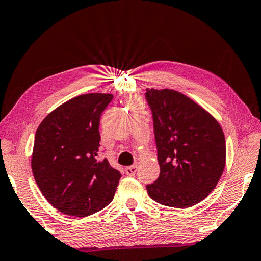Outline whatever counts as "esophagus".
<instances>
[{"label": "esophagus", "instance_id": "esophagus-1", "mask_svg": "<svg viewBox=\"0 0 261 261\" xmlns=\"http://www.w3.org/2000/svg\"><path fill=\"white\" fill-rule=\"evenodd\" d=\"M136 170H138V167L136 166H129L126 168V174L128 176H134L135 173H136Z\"/></svg>", "mask_w": 261, "mask_h": 261}]
</instances>
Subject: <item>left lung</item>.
<instances>
[{
	"label": "left lung",
	"mask_w": 261,
	"mask_h": 261,
	"mask_svg": "<svg viewBox=\"0 0 261 261\" xmlns=\"http://www.w3.org/2000/svg\"><path fill=\"white\" fill-rule=\"evenodd\" d=\"M161 174L148 195L165 206L187 208L216 188L226 166V140L217 119L173 89H147Z\"/></svg>",
	"instance_id": "left-lung-1"
}]
</instances>
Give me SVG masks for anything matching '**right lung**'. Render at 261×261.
<instances>
[{
  "instance_id": "obj_1",
  "label": "right lung",
  "mask_w": 261,
  "mask_h": 261,
  "mask_svg": "<svg viewBox=\"0 0 261 261\" xmlns=\"http://www.w3.org/2000/svg\"><path fill=\"white\" fill-rule=\"evenodd\" d=\"M113 95L91 93L59 105L35 133L32 172L45 199L59 212L87 217L111 203L121 174L98 161L100 114Z\"/></svg>"
}]
</instances>
